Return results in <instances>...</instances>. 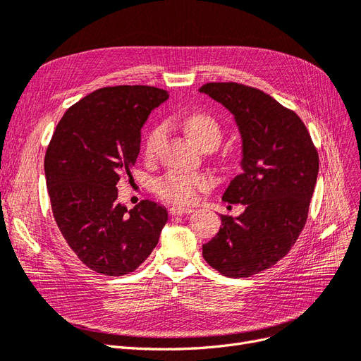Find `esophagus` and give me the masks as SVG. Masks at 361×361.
Segmentation results:
<instances>
[{
  "label": "esophagus",
  "mask_w": 361,
  "mask_h": 361,
  "mask_svg": "<svg viewBox=\"0 0 361 361\" xmlns=\"http://www.w3.org/2000/svg\"><path fill=\"white\" fill-rule=\"evenodd\" d=\"M192 212H193V210H192L190 207H181V205H173V207L169 209V214H172V216L189 214V213H192Z\"/></svg>",
  "instance_id": "esophagus-1"
}]
</instances>
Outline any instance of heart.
Masks as SVG:
<instances>
[{
  "label": "heart",
  "mask_w": 361,
  "mask_h": 361,
  "mask_svg": "<svg viewBox=\"0 0 361 361\" xmlns=\"http://www.w3.org/2000/svg\"><path fill=\"white\" fill-rule=\"evenodd\" d=\"M180 126L189 137L202 149H214L222 140V127L207 111H192L180 119ZM166 126L159 122L154 126L143 142V154L147 159H156L161 143L166 137ZM213 178L205 172L171 171L156 183V192L161 198L177 204H190L198 193L212 188Z\"/></svg>",
  "instance_id": "heart-1"
}]
</instances>
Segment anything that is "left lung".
<instances>
[{
    "mask_svg": "<svg viewBox=\"0 0 361 361\" xmlns=\"http://www.w3.org/2000/svg\"><path fill=\"white\" fill-rule=\"evenodd\" d=\"M200 92L228 109L243 140V172L222 200L245 212L221 214L222 226L202 245V257L230 278L269 269L287 255L304 230L319 156L305 123L271 95L234 81L207 83Z\"/></svg>",
    "mask_w": 361,
    "mask_h": 361,
    "instance_id": "8db88e82",
    "label": "left lung"
}]
</instances>
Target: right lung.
Masks as SVG:
<instances>
[{
    "label": "right lung",
    "instance_id": "1",
    "mask_svg": "<svg viewBox=\"0 0 361 361\" xmlns=\"http://www.w3.org/2000/svg\"><path fill=\"white\" fill-rule=\"evenodd\" d=\"M166 99V90L152 86L98 89L66 110L49 140L44 166L56 224L98 274L136 271L168 222V212L152 201L123 207L116 189L139 156L140 128Z\"/></svg>",
    "mask_w": 361,
    "mask_h": 361
}]
</instances>
